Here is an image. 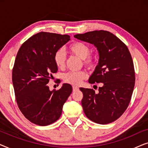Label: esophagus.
Listing matches in <instances>:
<instances>
[{
	"label": "esophagus",
	"instance_id": "34e87169",
	"mask_svg": "<svg viewBox=\"0 0 148 148\" xmlns=\"http://www.w3.org/2000/svg\"><path fill=\"white\" fill-rule=\"evenodd\" d=\"M79 90V88L77 86H73V92L76 90Z\"/></svg>",
	"mask_w": 148,
	"mask_h": 148
}]
</instances>
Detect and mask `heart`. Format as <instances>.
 <instances>
[{"label":"heart","mask_w":148,"mask_h":148,"mask_svg":"<svg viewBox=\"0 0 148 148\" xmlns=\"http://www.w3.org/2000/svg\"><path fill=\"white\" fill-rule=\"evenodd\" d=\"M91 48L88 44L82 42H75L71 44L67 48V52L69 54L76 56L82 59L83 63L88 69L95 67L96 63V57L90 53ZM66 58L63 51L61 49L56 50L54 54V62L58 69H63L65 66ZM87 73L85 71H69L64 73L62 79L64 83L71 85L79 84L82 80L86 78Z\"/></svg>","instance_id":"heart-1"}]
</instances>
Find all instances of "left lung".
<instances>
[{"mask_svg": "<svg viewBox=\"0 0 148 148\" xmlns=\"http://www.w3.org/2000/svg\"><path fill=\"white\" fill-rule=\"evenodd\" d=\"M74 37L94 44L100 55L99 63L89 79L92 84L102 83L99 92L80 88L85 114L98 124L114 122L126 110L134 89L135 69L130 52L124 42L108 31L88 32Z\"/></svg>", "mask_w": 148, "mask_h": 148, "instance_id": "1", "label": "left lung"}]
</instances>
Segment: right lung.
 I'll list each match as a JSON object with an SVG mask.
<instances>
[{"label": "right lung", "instance_id": "obj_1", "mask_svg": "<svg viewBox=\"0 0 148 148\" xmlns=\"http://www.w3.org/2000/svg\"><path fill=\"white\" fill-rule=\"evenodd\" d=\"M69 40V35L42 32L26 40L17 52L12 72L15 99L22 114L34 124L46 126L57 121L71 94L70 84L52 91L48 86L58 71L54 54Z\"/></svg>", "mask_w": 148, "mask_h": 148}]
</instances>
